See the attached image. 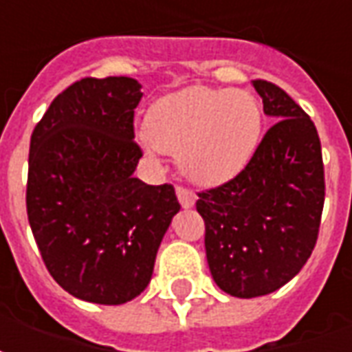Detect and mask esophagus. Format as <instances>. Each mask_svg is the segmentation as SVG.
Masks as SVG:
<instances>
[{"label": "esophagus", "mask_w": 352, "mask_h": 352, "mask_svg": "<svg viewBox=\"0 0 352 352\" xmlns=\"http://www.w3.org/2000/svg\"><path fill=\"white\" fill-rule=\"evenodd\" d=\"M177 198H179L184 209H188V207L196 204V194L190 188H186V186H177Z\"/></svg>", "instance_id": "1"}]
</instances>
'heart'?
Here are the masks:
<instances>
[{
  "instance_id": "b5f03b06",
  "label": "heart",
  "mask_w": 352,
  "mask_h": 352,
  "mask_svg": "<svg viewBox=\"0 0 352 352\" xmlns=\"http://www.w3.org/2000/svg\"><path fill=\"white\" fill-rule=\"evenodd\" d=\"M262 109L243 90L188 87L154 103L146 133L156 148L177 154L184 175L199 184L236 177L256 151Z\"/></svg>"
}]
</instances>
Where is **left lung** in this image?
Returning a JSON list of instances; mask_svg holds the SVG:
<instances>
[{
	"instance_id": "left-lung-1",
	"label": "left lung",
	"mask_w": 352,
	"mask_h": 352,
	"mask_svg": "<svg viewBox=\"0 0 352 352\" xmlns=\"http://www.w3.org/2000/svg\"><path fill=\"white\" fill-rule=\"evenodd\" d=\"M265 115L277 122L228 183L198 192L206 254L230 296L256 298L287 285L315 249L324 207V164L309 115L273 82L256 79Z\"/></svg>"
}]
</instances>
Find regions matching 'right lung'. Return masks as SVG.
Instances as JSON below:
<instances>
[{"label":"right lung","instance_id":"right-lung-1","mask_svg":"<svg viewBox=\"0 0 352 352\" xmlns=\"http://www.w3.org/2000/svg\"><path fill=\"white\" fill-rule=\"evenodd\" d=\"M141 85L87 77L52 100L30 141L26 209L35 243L60 287L120 305L153 277L162 237L179 213L173 184L133 177Z\"/></svg>","mask_w":352,"mask_h":352}]
</instances>
